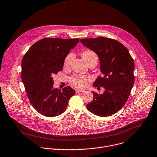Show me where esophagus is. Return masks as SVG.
I'll list each match as a JSON object with an SVG mask.
<instances>
[{
  "label": "esophagus",
  "mask_w": 157,
  "mask_h": 157,
  "mask_svg": "<svg viewBox=\"0 0 157 157\" xmlns=\"http://www.w3.org/2000/svg\"><path fill=\"white\" fill-rule=\"evenodd\" d=\"M84 90H77L76 91V93H81V92H84Z\"/></svg>",
  "instance_id": "obj_1"
}]
</instances>
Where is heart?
<instances>
[{"mask_svg":"<svg viewBox=\"0 0 157 157\" xmlns=\"http://www.w3.org/2000/svg\"><path fill=\"white\" fill-rule=\"evenodd\" d=\"M81 56L88 64L93 61L98 62V56L96 54L91 50H86L84 51L82 53ZM73 58L74 55L72 52L69 53L65 57L63 63V66L64 68H68L70 66L71 62H72L73 59ZM89 80V77L81 75H75L69 78L70 82L75 87L79 88H83L86 87Z\"/></svg>","mask_w":157,"mask_h":157,"instance_id":"1","label":"heart"}]
</instances>
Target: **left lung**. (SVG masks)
I'll list each match as a JSON object with an SVG mask.
<instances>
[{
  "mask_svg": "<svg viewBox=\"0 0 157 157\" xmlns=\"http://www.w3.org/2000/svg\"><path fill=\"white\" fill-rule=\"evenodd\" d=\"M81 43L96 53L103 74L94 82V87L103 86L102 94L93 92V99L87 109L99 117L116 113L125 105L133 88L135 64L128 49L117 40L99 37L81 39Z\"/></svg>",
  "mask_w": 157,
  "mask_h": 157,
  "instance_id": "obj_1",
  "label": "left lung"
}]
</instances>
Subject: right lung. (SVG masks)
Masks as SVG:
<instances>
[{
    "label": "right lung",
    "instance_id": "add662e5",
    "mask_svg": "<svg viewBox=\"0 0 157 157\" xmlns=\"http://www.w3.org/2000/svg\"><path fill=\"white\" fill-rule=\"evenodd\" d=\"M79 41V38H44L34 43L24 55L22 81L30 103L42 115L54 117L61 115L75 94L70 86L63 90L54 88L52 76L63 69L65 57Z\"/></svg>",
    "mask_w": 157,
    "mask_h": 157
}]
</instances>
